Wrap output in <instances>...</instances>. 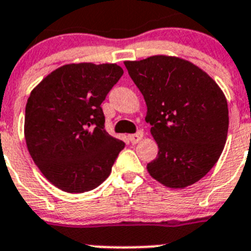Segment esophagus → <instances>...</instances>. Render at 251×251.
<instances>
[{
    "label": "esophagus",
    "instance_id": "obj_1",
    "mask_svg": "<svg viewBox=\"0 0 251 251\" xmlns=\"http://www.w3.org/2000/svg\"><path fill=\"white\" fill-rule=\"evenodd\" d=\"M142 137H144V132H142V131H137L136 134L130 135V141H131V144H137V142L141 141Z\"/></svg>",
    "mask_w": 251,
    "mask_h": 251
}]
</instances>
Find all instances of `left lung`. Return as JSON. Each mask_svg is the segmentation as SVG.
Returning <instances> with one entry per match:
<instances>
[{"mask_svg": "<svg viewBox=\"0 0 251 251\" xmlns=\"http://www.w3.org/2000/svg\"><path fill=\"white\" fill-rule=\"evenodd\" d=\"M145 99L146 123L159 148L151 177L184 189L204 177L226 142L229 110L218 83L190 61L156 55L124 62Z\"/></svg>", "mask_w": 251, "mask_h": 251, "instance_id": "8db88e82", "label": "left lung"}]
</instances>
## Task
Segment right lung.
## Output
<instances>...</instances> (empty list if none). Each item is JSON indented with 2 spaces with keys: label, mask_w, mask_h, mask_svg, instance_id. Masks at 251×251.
Here are the masks:
<instances>
[{
  "label": "right lung",
  "mask_w": 251,
  "mask_h": 251,
  "mask_svg": "<svg viewBox=\"0 0 251 251\" xmlns=\"http://www.w3.org/2000/svg\"><path fill=\"white\" fill-rule=\"evenodd\" d=\"M124 70L116 64H69L31 91L25 140L42 175L66 193L102 184L125 142L105 130L101 103Z\"/></svg>",
  "instance_id": "obj_1"
}]
</instances>
